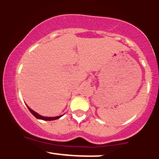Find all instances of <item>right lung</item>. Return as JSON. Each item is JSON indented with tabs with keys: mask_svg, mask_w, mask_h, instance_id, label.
Wrapping results in <instances>:
<instances>
[{
	"mask_svg": "<svg viewBox=\"0 0 159 159\" xmlns=\"http://www.w3.org/2000/svg\"><path fill=\"white\" fill-rule=\"evenodd\" d=\"M28 107L29 111H30V113H31V114H32L33 115H34V116H35L36 118H37V119L43 120H57V119H59L60 117H61V116H62V115H61V116H54V117H45V116H41V115L38 114L37 113H36L35 111H33L32 109H30V107Z\"/></svg>",
	"mask_w": 159,
	"mask_h": 159,
	"instance_id": "1",
	"label": "right lung"
}]
</instances>
